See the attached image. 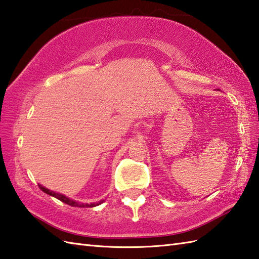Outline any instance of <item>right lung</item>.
<instances>
[{
  "label": "right lung",
  "instance_id": "obj_1",
  "mask_svg": "<svg viewBox=\"0 0 259 259\" xmlns=\"http://www.w3.org/2000/svg\"><path fill=\"white\" fill-rule=\"evenodd\" d=\"M38 187H40V189H41L43 192H46V194L50 195V196H53V197H56V198H58L59 200H61L62 202H65V203H67V205L73 206V207H80V208L89 207V208H90V207H96V206L100 205V203H101V201H100V202H96V203H80V202H76V201H74V200H72V199H69V198H67L65 196H63V195H61V194H58V192H54V191H52V190H49V189L45 188V187H42L41 185H38Z\"/></svg>",
  "mask_w": 259,
  "mask_h": 259
}]
</instances>
